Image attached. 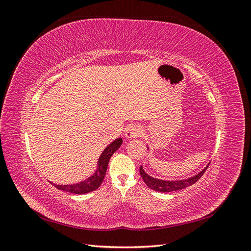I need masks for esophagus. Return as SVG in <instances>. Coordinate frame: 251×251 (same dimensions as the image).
Instances as JSON below:
<instances>
[{
    "instance_id": "esophagus-1",
    "label": "esophagus",
    "mask_w": 251,
    "mask_h": 251,
    "mask_svg": "<svg viewBox=\"0 0 251 251\" xmlns=\"http://www.w3.org/2000/svg\"><path fill=\"white\" fill-rule=\"evenodd\" d=\"M143 134V130L141 128V126H132L127 128V131L126 133V137L127 139H132L135 137H139Z\"/></svg>"
}]
</instances>
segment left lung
I'll return each instance as SVG.
<instances>
[{"instance_id": "left-lung-1", "label": "left lung", "mask_w": 251, "mask_h": 251, "mask_svg": "<svg viewBox=\"0 0 251 251\" xmlns=\"http://www.w3.org/2000/svg\"><path fill=\"white\" fill-rule=\"evenodd\" d=\"M208 165L205 168L202 172H200L199 174L195 175L194 177H191L188 179H184V180H175V181H166V180H160V179H156L149 176V175L143 171L142 166H140L139 169V173L140 176L142 177L143 181L146 182V184L151 188L154 191L160 192V193H170V192H175V191H179V189H183L189 185H193L194 183H196L202 176L203 174L206 171V169L208 168Z\"/></svg>"}]
</instances>
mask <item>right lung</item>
Here are the masks:
<instances>
[{
  "instance_id": "right-lung-1",
  "label": "right lung",
  "mask_w": 251,
  "mask_h": 251,
  "mask_svg": "<svg viewBox=\"0 0 251 251\" xmlns=\"http://www.w3.org/2000/svg\"><path fill=\"white\" fill-rule=\"evenodd\" d=\"M121 143H123V138H117L116 140H114L112 143L109 144L107 148L104 149L100 159H98L96 172L88 179L83 180L76 184H70V185L53 184V185H54L58 189H62V191H64V192H68L71 194H77V195H82V194H87V193L95 191V189H97L102 183L103 178L105 176V172H107L110 158L119 149Z\"/></svg>"
}]
</instances>
